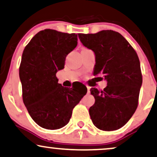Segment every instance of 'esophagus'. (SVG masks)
Masks as SVG:
<instances>
[{"label":"esophagus","mask_w":157,"mask_h":157,"mask_svg":"<svg viewBox=\"0 0 157 157\" xmlns=\"http://www.w3.org/2000/svg\"><path fill=\"white\" fill-rule=\"evenodd\" d=\"M87 88H88V93H90V87H89V86H87Z\"/></svg>","instance_id":"34e87169"}]
</instances>
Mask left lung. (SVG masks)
I'll list each match as a JSON object with an SVG mask.
<instances>
[{
  "label": "left lung",
  "mask_w": 157,
  "mask_h": 157,
  "mask_svg": "<svg viewBox=\"0 0 157 157\" xmlns=\"http://www.w3.org/2000/svg\"><path fill=\"white\" fill-rule=\"evenodd\" d=\"M83 45L96 55L94 75H104L107 86L90 89L95 104L89 109L90 119L104 131L118 130L136 112L142 74L138 55L122 35L113 30L78 34Z\"/></svg>",
  "instance_id": "8db88e82"
}]
</instances>
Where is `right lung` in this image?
<instances>
[{
    "label": "right lung",
    "mask_w": 157,
    "mask_h": 157,
    "mask_svg": "<svg viewBox=\"0 0 157 157\" xmlns=\"http://www.w3.org/2000/svg\"><path fill=\"white\" fill-rule=\"evenodd\" d=\"M77 45V35L46 29L35 35L24 49L19 77L22 98L29 115L41 128L57 130L69 122L72 110L86 94L64 88L56 74L64 68L66 56Z\"/></svg>",
    "instance_id": "add662e5"
}]
</instances>
